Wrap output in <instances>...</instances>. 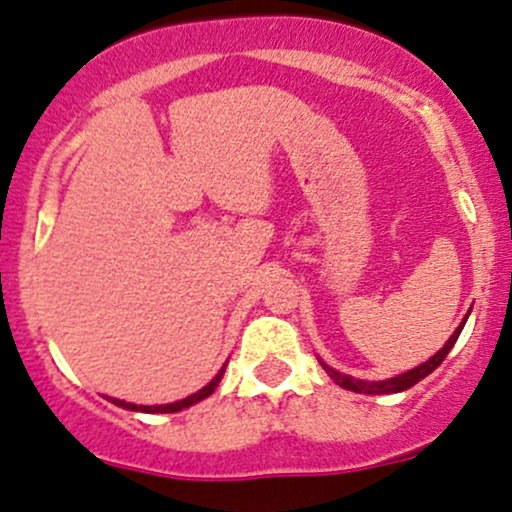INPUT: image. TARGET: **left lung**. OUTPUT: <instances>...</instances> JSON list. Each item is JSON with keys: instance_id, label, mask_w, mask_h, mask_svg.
Segmentation results:
<instances>
[{"instance_id": "obj_1", "label": "left lung", "mask_w": 512, "mask_h": 512, "mask_svg": "<svg viewBox=\"0 0 512 512\" xmlns=\"http://www.w3.org/2000/svg\"><path fill=\"white\" fill-rule=\"evenodd\" d=\"M466 319H469V316H466ZM466 319L461 321V326L456 328L454 333H451V338H449V341H446V346L441 348V351H439L437 355H432V358H429L427 363H422V365H419V368H412V370H407V373L397 375V378H390V380H380V383H368V380H353V378H348V375H341V373H336V370H333V368H328L326 363H321V365H324V370H326V373H328V378L333 380V383H336V385H341V387H346V390L360 392V395H390V392H402V390H410L412 385H417L419 380H424V378H427L429 373H434V370L439 368V365H441V360H444L446 355H449L451 348H454L456 338H459V333H461V328H464Z\"/></svg>"}]
</instances>
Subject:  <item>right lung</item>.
I'll return each instance as SVG.
<instances>
[{
    "label": "right lung",
    "instance_id": "add662e5",
    "mask_svg": "<svg viewBox=\"0 0 512 512\" xmlns=\"http://www.w3.org/2000/svg\"><path fill=\"white\" fill-rule=\"evenodd\" d=\"M220 378H223V370H220L218 375H215V378L211 380V383H208L206 387H203V390H198V392H193L191 397H186V400H179V402H171V405H157V407H142V405H132V402H122V400H115V397H112V402H115L117 407H125V410H134V412H179V410H184V407H191V405H196V402H201V400H206L208 395H211V392H215V387H218V383H220Z\"/></svg>",
    "mask_w": 512,
    "mask_h": 512
}]
</instances>
